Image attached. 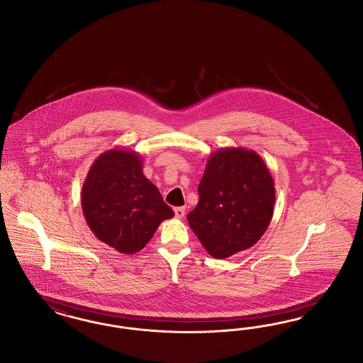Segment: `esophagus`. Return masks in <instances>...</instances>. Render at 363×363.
<instances>
[{
	"mask_svg": "<svg viewBox=\"0 0 363 363\" xmlns=\"http://www.w3.org/2000/svg\"><path fill=\"white\" fill-rule=\"evenodd\" d=\"M184 214H186V208H184V207H176V218H183V216H184Z\"/></svg>",
	"mask_w": 363,
	"mask_h": 363,
	"instance_id": "1",
	"label": "esophagus"
}]
</instances>
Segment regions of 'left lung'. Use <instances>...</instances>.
<instances>
[{"instance_id":"obj_1","label":"left lung","mask_w":363,"mask_h":363,"mask_svg":"<svg viewBox=\"0 0 363 363\" xmlns=\"http://www.w3.org/2000/svg\"><path fill=\"white\" fill-rule=\"evenodd\" d=\"M198 192L199 203L187 220L214 258L252 247L267 231L276 189L267 164L255 150L238 147L214 152Z\"/></svg>"}]
</instances>
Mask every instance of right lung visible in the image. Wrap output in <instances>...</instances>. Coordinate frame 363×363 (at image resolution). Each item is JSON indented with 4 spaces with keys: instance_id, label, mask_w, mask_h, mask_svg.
Instances as JSON below:
<instances>
[{
    "instance_id": "1",
    "label": "right lung",
    "mask_w": 363,
    "mask_h": 363,
    "mask_svg": "<svg viewBox=\"0 0 363 363\" xmlns=\"http://www.w3.org/2000/svg\"><path fill=\"white\" fill-rule=\"evenodd\" d=\"M82 210L99 241L122 255L140 252L174 210L143 174L135 150L110 149L90 167L82 187Z\"/></svg>"
}]
</instances>
